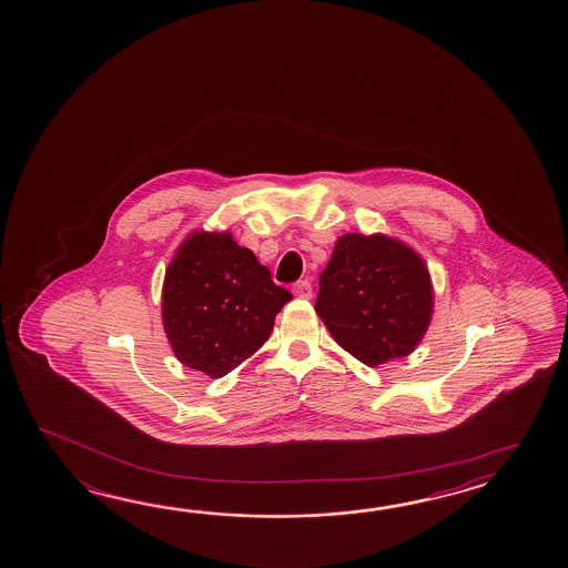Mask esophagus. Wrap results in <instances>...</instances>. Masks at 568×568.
<instances>
[{"label": "esophagus", "mask_w": 568, "mask_h": 568, "mask_svg": "<svg viewBox=\"0 0 568 568\" xmlns=\"http://www.w3.org/2000/svg\"><path fill=\"white\" fill-rule=\"evenodd\" d=\"M292 294L296 296V298H312V286L308 280H298L294 286H292Z\"/></svg>", "instance_id": "1"}]
</instances>
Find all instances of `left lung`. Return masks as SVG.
I'll return each mask as SVG.
<instances>
[{
  "mask_svg": "<svg viewBox=\"0 0 568 568\" xmlns=\"http://www.w3.org/2000/svg\"><path fill=\"white\" fill-rule=\"evenodd\" d=\"M314 308L346 353L377 367L422 343L434 314L432 276L423 257L395 237L341 235Z\"/></svg>",
  "mask_w": 568,
  "mask_h": 568,
  "instance_id": "8db88e82",
  "label": "left lung"
}]
</instances>
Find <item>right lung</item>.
I'll use <instances>...</instances> for the list:
<instances>
[{
  "label": "right lung",
  "instance_id": "right-lung-1",
  "mask_svg": "<svg viewBox=\"0 0 568 568\" xmlns=\"http://www.w3.org/2000/svg\"><path fill=\"white\" fill-rule=\"evenodd\" d=\"M290 301L230 232H193L169 262L161 314L179 361L220 378L266 343Z\"/></svg>",
  "mask_w": 568,
  "mask_h": 568
}]
</instances>
